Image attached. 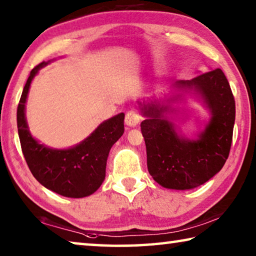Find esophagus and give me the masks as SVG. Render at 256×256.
<instances>
[{"label": "esophagus", "instance_id": "esophagus-1", "mask_svg": "<svg viewBox=\"0 0 256 256\" xmlns=\"http://www.w3.org/2000/svg\"><path fill=\"white\" fill-rule=\"evenodd\" d=\"M141 116L138 114L136 110H128L126 112V116H125V124L130 128H134L140 123Z\"/></svg>", "mask_w": 256, "mask_h": 256}]
</instances>
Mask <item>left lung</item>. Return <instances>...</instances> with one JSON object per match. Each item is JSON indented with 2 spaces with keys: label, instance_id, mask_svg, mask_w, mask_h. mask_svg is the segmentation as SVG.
Returning <instances> with one entry per match:
<instances>
[{
  "label": "left lung",
  "instance_id": "obj_1",
  "mask_svg": "<svg viewBox=\"0 0 256 256\" xmlns=\"http://www.w3.org/2000/svg\"><path fill=\"white\" fill-rule=\"evenodd\" d=\"M174 94L164 99L138 102L141 132L146 148V164L162 188L190 190L204 184L222 170L230 151L235 124V100L226 76L220 68L172 84ZM193 96L210 112L205 128L196 138L185 137L168 114L184 94Z\"/></svg>",
  "mask_w": 256,
  "mask_h": 256
}]
</instances>
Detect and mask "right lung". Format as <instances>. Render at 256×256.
Masks as SVG:
<instances>
[{"mask_svg":"<svg viewBox=\"0 0 256 256\" xmlns=\"http://www.w3.org/2000/svg\"><path fill=\"white\" fill-rule=\"evenodd\" d=\"M50 62H42L32 68L21 94L16 110L21 149L32 174L46 188L66 198L89 196L105 180L108 154L123 136L125 115L120 112L100 123L88 138L71 148L55 149L40 144L29 131L26 102L34 78Z\"/></svg>","mask_w":256,"mask_h":256,"instance_id":"1","label":"right lung"}]
</instances>
